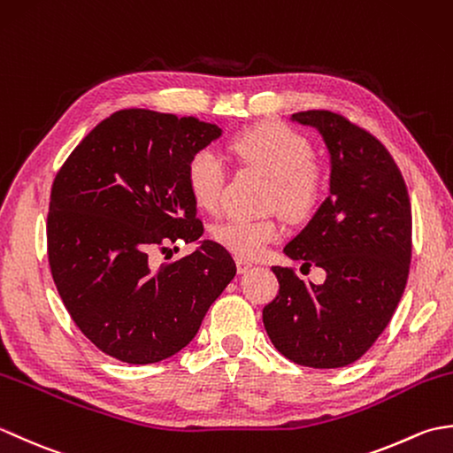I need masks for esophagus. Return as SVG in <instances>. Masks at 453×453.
I'll list each match as a JSON object with an SVG mask.
<instances>
[{
    "label": "esophagus",
    "mask_w": 453,
    "mask_h": 453,
    "mask_svg": "<svg viewBox=\"0 0 453 453\" xmlns=\"http://www.w3.org/2000/svg\"><path fill=\"white\" fill-rule=\"evenodd\" d=\"M235 265H237V273H247L249 268L253 266V263L249 261V258H245V257H235Z\"/></svg>",
    "instance_id": "obj_1"
}]
</instances>
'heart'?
I'll list each match as a JSON object with an SVG mask.
<instances>
[{"label": "heart", "mask_w": 453, "mask_h": 453, "mask_svg": "<svg viewBox=\"0 0 453 453\" xmlns=\"http://www.w3.org/2000/svg\"><path fill=\"white\" fill-rule=\"evenodd\" d=\"M232 151L247 165L263 169L273 177L271 198L292 216H302L319 198L323 175L311 159V143L303 134L284 124H258L232 138ZM187 187L196 204L218 211L224 202L226 167L216 151L198 150L187 163ZM280 235L274 218H229L214 229L216 242L239 257L257 258Z\"/></svg>", "instance_id": "heart-1"}]
</instances>
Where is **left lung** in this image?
Here are the masks:
<instances>
[{"label":"left lung","instance_id":"1","mask_svg":"<svg viewBox=\"0 0 453 453\" xmlns=\"http://www.w3.org/2000/svg\"><path fill=\"white\" fill-rule=\"evenodd\" d=\"M292 120L319 130L331 153L329 196L284 253L319 266L325 282L273 266L280 290L263 323L276 350L307 368H342L372 349L407 286L412 218L397 163L342 114L305 111Z\"/></svg>","mask_w":453,"mask_h":453}]
</instances>
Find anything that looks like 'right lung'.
Segmentation results:
<instances>
[{
  "label": "right lung",
  "mask_w": 453,
  "mask_h": 453,
  "mask_svg": "<svg viewBox=\"0 0 453 453\" xmlns=\"http://www.w3.org/2000/svg\"><path fill=\"white\" fill-rule=\"evenodd\" d=\"M221 136L195 117L124 109L97 124L56 173L48 263L67 313L104 354L127 364L169 358L195 339L235 263L216 242L179 261L151 251L204 234L187 163Z\"/></svg>",
  "instance_id": "1"
}]
</instances>
